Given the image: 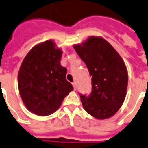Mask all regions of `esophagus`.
<instances>
[{"mask_svg":"<svg viewBox=\"0 0 148 148\" xmlns=\"http://www.w3.org/2000/svg\"><path fill=\"white\" fill-rule=\"evenodd\" d=\"M73 87H74V90H76V83L74 82V83H73Z\"/></svg>","mask_w":148,"mask_h":148,"instance_id":"obj_1","label":"esophagus"}]
</instances>
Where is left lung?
I'll use <instances>...</instances> for the list:
<instances>
[{
	"instance_id": "left-lung-1",
	"label": "left lung",
	"mask_w": 148,
	"mask_h": 148,
	"mask_svg": "<svg viewBox=\"0 0 148 148\" xmlns=\"http://www.w3.org/2000/svg\"><path fill=\"white\" fill-rule=\"evenodd\" d=\"M74 48L92 77L90 94H79L84 109L97 119L112 117L122 106L128 84L122 58L101 37L90 36L83 46L75 45Z\"/></svg>"
}]
</instances>
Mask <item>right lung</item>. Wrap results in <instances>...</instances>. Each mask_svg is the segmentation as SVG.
I'll return each instance as SVG.
<instances>
[{"instance_id": "right-lung-1", "label": "right lung", "mask_w": 148, "mask_h": 148, "mask_svg": "<svg viewBox=\"0 0 148 148\" xmlns=\"http://www.w3.org/2000/svg\"><path fill=\"white\" fill-rule=\"evenodd\" d=\"M62 51L51 40L33 47L23 60L18 75L21 97L30 112L48 115L59 108L73 86L61 65Z\"/></svg>"}]
</instances>
